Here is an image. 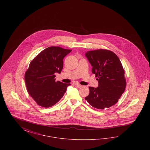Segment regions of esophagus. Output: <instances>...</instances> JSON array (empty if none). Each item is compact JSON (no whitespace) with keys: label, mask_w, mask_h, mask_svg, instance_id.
I'll list each match as a JSON object with an SVG mask.
<instances>
[{"label":"esophagus","mask_w":150,"mask_h":150,"mask_svg":"<svg viewBox=\"0 0 150 150\" xmlns=\"http://www.w3.org/2000/svg\"><path fill=\"white\" fill-rule=\"evenodd\" d=\"M75 86H76V87H78V88H81V87H82V86H81V85L79 84L78 83H75Z\"/></svg>","instance_id":"esophagus-1"}]
</instances>
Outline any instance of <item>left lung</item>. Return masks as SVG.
Instances as JSON below:
<instances>
[{
  "label": "left lung",
  "mask_w": 150,
  "mask_h": 150,
  "mask_svg": "<svg viewBox=\"0 0 150 150\" xmlns=\"http://www.w3.org/2000/svg\"><path fill=\"white\" fill-rule=\"evenodd\" d=\"M85 55L98 82V87H89V94L85 100L92 106L100 110L114 105L126 87L120 59L114 52L106 50L88 51Z\"/></svg>",
  "instance_id": "left-lung-1"
}]
</instances>
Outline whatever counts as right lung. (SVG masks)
I'll list each match as a JSON object with an SVG mask.
<instances>
[{"label": "right lung", "mask_w": 150, "mask_h": 150, "mask_svg": "<svg viewBox=\"0 0 150 150\" xmlns=\"http://www.w3.org/2000/svg\"><path fill=\"white\" fill-rule=\"evenodd\" d=\"M59 47L42 51L31 62L25 75L30 96L40 106L52 107L62 98L70 84L56 81L54 74H60L64 57L71 52Z\"/></svg>", "instance_id": "add662e5"}]
</instances>
